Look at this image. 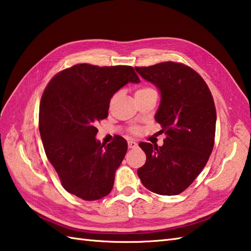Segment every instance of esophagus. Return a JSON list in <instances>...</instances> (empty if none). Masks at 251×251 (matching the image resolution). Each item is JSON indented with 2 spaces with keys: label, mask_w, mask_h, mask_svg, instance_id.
<instances>
[{
  "label": "esophagus",
  "mask_w": 251,
  "mask_h": 251,
  "mask_svg": "<svg viewBox=\"0 0 251 251\" xmlns=\"http://www.w3.org/2000/svg\"><path fill=\"white\" fill-rule=\"evenodd\" d=\"M127 146H129V148H135L137 146V143L134 141H129L127 142Z\"/></svg>",
  "instance_id": "34e87169"
}]
</instances>
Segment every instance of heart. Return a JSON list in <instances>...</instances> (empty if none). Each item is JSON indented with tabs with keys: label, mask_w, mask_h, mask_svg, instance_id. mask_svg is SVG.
<instances>
[{
	"label": "heart",
	"mask_w": 251,
	"mask_h": 251,
	"mask_svg": "<svg viewBox=\"0 0 251 251\" xmlns=\"http://www.w3.org/2000/svg\"><path fill=\"white\" fill-rule=\"evenodd\" d=\"M152 91H155V90L152 89V88H148V86H144V88H141V89H139V90H137V91L135 92V96H139V95H142V94L150 93V92H152ZM131 131H132L133 133H137V132H139V129H137V127H132Z\"/></svg>",
	"instance_id": "b5f03b06"
}]
</instances>
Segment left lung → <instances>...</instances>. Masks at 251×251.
<instances>
[{
  "mask_svg": "<svg viewBox=\"0 0 251 251\" xmlns=\"http://www.w3.org/2000/svg\"><path fill=\"white\" fill-rule=\"evenodd\" d=\"M135 69L160 91L155 119L166 134L159 147L140 143L146 162L137 169V176L152 193L177 195L194 182L211 155L217 121L213 97L201 76L184 64L165 61Z\"/></svg>",
  "mask_w": 251,
  "mask_h": 251,
  "instance_id": "obj_1",
  "label": "left lung"
}]
</instances>
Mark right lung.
I'll return each mask as SVG.
<instances>
[{"instance_id": "right-lung-1", "label": "right lung", "mask_w": 251, "mask_h": 251, "mask_svg": "<svg viewBox=\"0 0 251 251\" xmlns=\"http://www.w3.org/2000/svg\"><path fill=\"white\" fill-rule=\"evenodd\" d=\"M139 83L131 66L79 64L56 75L40 101L39 129L48 159L66 191L83 201L108 195L125 158L126 141H96L97 122L108 117L110 99L126 83Z\"/></svg>"}]
</instances>
